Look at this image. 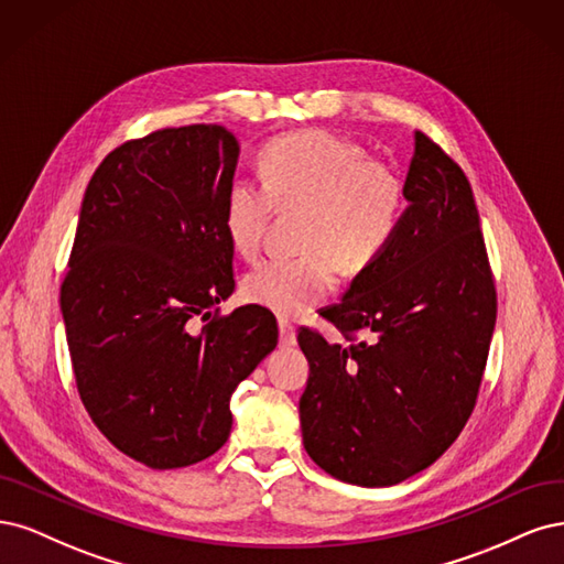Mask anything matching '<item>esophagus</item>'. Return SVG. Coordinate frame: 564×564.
<instances>
[{"instance_id": "esophagus-1", "label": "esophagus", "mask_w": 564, "mask_h": 564, "mask_svg": "<svg viewBox=\"0 0 564 564\" xmlns=\"http://www.w3.org/2000/svg\"><path fill=\"white\" fill-rule=\"evenodd\" d=\"M279 330H281V344H283V347H293V344L297 341L295 325L290 323L288 318H281L279 321Z\"/></svg>"}]
</instances>
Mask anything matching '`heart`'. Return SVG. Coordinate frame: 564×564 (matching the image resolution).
Returning <instances> with one entry per match:
<instances>
[{
	"mask_svg": "<svg viewBox=\"0 0 564 564\" xmlns=\"http://www.w3.org/2000/svg\"><path fill=\"white\" fill-rule=\"evenodd\" d=\"M262 185L234 177L223 202L231 248L258 256L274 206L302 208L295 258H271L243 276V295L281 316H297L330 293L337 269L360 276L391 248L405 215V180L391 163L370 159L360 142L308 129L262 144Z\"/></svg>",
	"mask_w": 564,
	"mask_h": 564,
	"instance_id": "b5f03b06",
	"label": "heart"
}]
</instances>
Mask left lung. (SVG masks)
I'll return each instance as SVG.
<instances>
[{
	"label": "left lung",
	"instance_id": "8db88e82",
	"mask_svg": "<svg viewBox=\"0 0 564 564\" xmlns=\"http://www.w3.org/2000/svg\"><path fill=\"white\" fill-rule=\"evenodd\" d=\"M410 208L391 248L321 316L347 341L302 325L304 449L337 480L387 487L431 466L476 408L497 288L468 177L416 133Z\"/></svg>",
	"mask_w": 564,
	"mask_h": 564
}]
</instances>
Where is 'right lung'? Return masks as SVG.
<instances>
[{"mask_svg":"<svg viewBox=\"0 0 564 564\" xmlns=\"http://www.w3.org/2000/svg\"><path fill=\"white\" fill-rule=\"evenodd\" d=\"M239 140L192 123L121 142L86 187L61 312L82 403L126 457L169 470L208 459L231 393L279 344L269 308L220 314L234 248L223 202Z\"/></svg>","mask_w":564,"mask_h":564,"instance_id":"add662e5","label":"right lung"}]
</instances>
